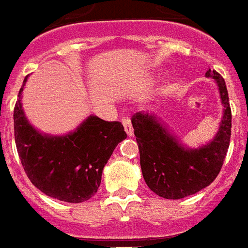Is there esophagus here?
Here are the masks:
<instances>
[{"label":"esophagus","instance_id":"34e87169","mask_svg":"<svg viewBox=\"0 0 248 248\" xmlns=\"http://www.w3.org/2000/svg\"><path fill=\"white\" fill-rule=\"evenodd\" d=\"M122 123L123 125H124V129H125L126 134L128 136H133V126H132V122H130V119L128 118V116H124V118L122 119Z\"/></svg>","mask_w":248,"mask_h":248}]
</instances>
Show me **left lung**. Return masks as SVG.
Wrapping results in <instances>:
<instances>
[{"mask_svg":"<svg viewBox=\"0 0 248 248\" xmlns=\"http://www.w3.org/2000/svg\"><path fill=\"white\" fill-rule=\"evenodd\" d=\"M206 75L217 80L225 108L219 132L209 144L187 150L152 115L136 112L132 116L144 182L164 199H183L210 186L220 173L227 156L232 130L227 86L217 71L209 69Z\"/></svg>","mask_w":248,"mask_h":248,"instance_id":"1","label":"left lung"}]
</instances>
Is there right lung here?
Instances as JSON below:
<instances>
[{
  "instance_id": "add662e5",
  "label": "right lung",
  "mask_w": 248,
  "mask_h": 248,
  "mask_svg": "<svg viewBox=\"0 0 248 248\" xmlns=\"http://www.w3.org/2000/svg\"><path fill=\"white\" fill-rule=\"evenodd\" d=\"M21 92L23 87L14 108V133L28 178L52 199L73 203L90 200L100 187L102 170L112 151L126 138L122 123L90 116L74 133L42 136L24 116Z\"/></svg>"
}]
</instances>
